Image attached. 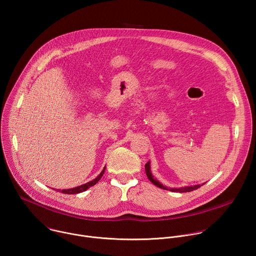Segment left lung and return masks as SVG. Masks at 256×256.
<instances>
[{"label": "left lung", "mask_w": 256, "mask_h": 256, "mask_svg": "<svg viewBox=\"0 0 256 256\" xmlns=\"http://www.w3.org/2000/svg\"><path fill=\"white\" fill-rule=\"evenodd\" d=\"M150 161L144 165V170H146V174H147L149 180L152 182V184L154 186H156L157 188H163V190H170V192H192V190H198V188H200L202 184H196V186H184V188H167V186H164L162 184H160V182L154 178L152 172H151V166H150Z\"/></svg>", "instance_id": "8db88e82"}]
</instances>
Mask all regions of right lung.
Listing matches in <instances>:
<instances>
[{"label": "right lung", "mask_w": 256, "mask_h": 256, "mask_svg": "<svg viewBox=\"0 0 256 256\" xmlns=\"http://www.w3.org/2000/svg\"><path fill=\"white\" fill-rule=\"evenodd\" d=\"M105 168L106 167H104L103 168V170L101 171V173L95 178V179H93L92 181H89V182H87V184H82V186H77V188H68V190H58V192H62V194H80V192H85V190H87L88 188H90L91 186H95L97 182L100 180V178L103 176V174H104V171H105Z\"/></svg>", "instance_id": "1"}]
</instances>
